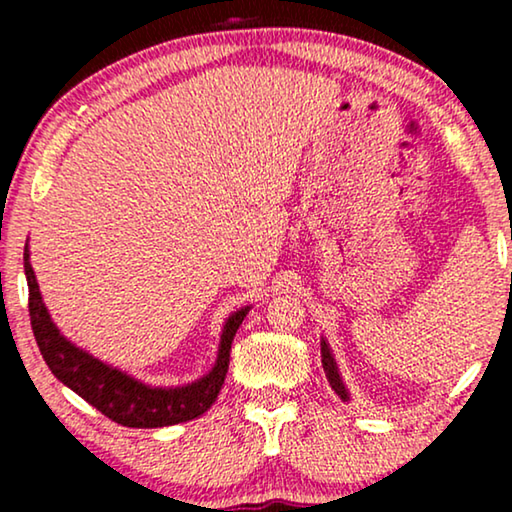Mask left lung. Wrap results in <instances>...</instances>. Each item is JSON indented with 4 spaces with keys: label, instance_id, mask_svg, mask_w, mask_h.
<instances>
[{
    "label": "left lung",
    "instance_id": "obj_1",
    "mask_svg": "<svg viewBox=\"0 0 512 512\" xmlns=\"http://www.w3.org/2000/svg\"><path fill=\"white\" fill-rule=\"evenodd\" d=\"M321 366H324L326 380H328V384H331V389L342 398V401H349V394H347L345 384H342V377L338 373V366H335L331 347L326 345V340H321Z\"/></svg>",
    "mask_w": 512,
    "mask_h": 512
}]
</instances>
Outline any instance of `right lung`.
I'll list each match as a JSON object with an SVG mask.
<instances>
[{"instance_id": "right-lung-1", "label": "right lung", "mask_w": 512, "mask_h": 512, "mask_svg": "<svg viewBox=\"0 0 512 512\" xmlns=\"http://www.w3.org/2000/svg\"><path fill=\"white\" fill-rule=\"evenodd\" d=\"M25 277L30 289V321L34 338H37L39 352L44 356L46 366L62 384L76 391L83 401L109 417L111 422L130 426V429H158V426H172L200 417L202 412L212 408L226 380L230 363V345L237 328L247 317L249 307H242L230 314L221 333L219 356L214 368L198 382L186 387H149L137 382L135 377L121 373V370L107 366L95 356L72 345L65 335H60L58 326L51 321L44 300H41L37 277L30 265V254L25 247Z\"/></svg>"}]
</instances>
